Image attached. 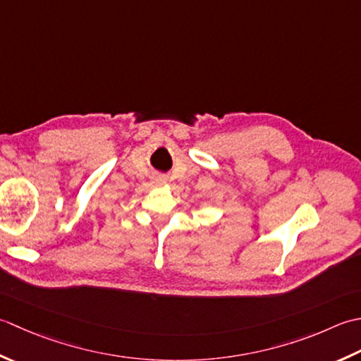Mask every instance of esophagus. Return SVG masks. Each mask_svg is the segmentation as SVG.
I'll list each match as a JSON object with an SVG mask.
<instances>
[{
    "label": "esophagus",
    "mask_w": 361,
    "mask_h": 361,
    "mask_svg": "<svg viewBox=\"0 0 361 361\" xmlns=\"http://www.w3.org/2000/svg\"><path fill=\"white\" fill-rule=\"evenodd\" d=\"M154 183H156V185H165L166 179L164 178V176H156V178H154Z\"/></svg>",
    "instance_id": "obj_1"
}]
</instances>
